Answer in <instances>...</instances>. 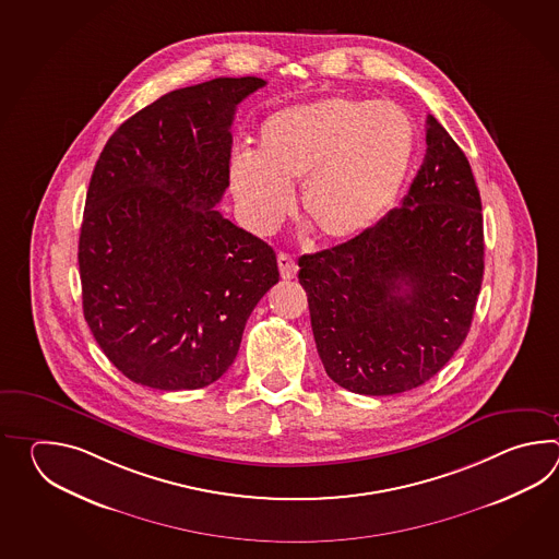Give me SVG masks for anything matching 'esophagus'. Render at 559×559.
Instances as JSON below:
<instances>
[{"mask_svg": "<svg viewBox=\"0 0 559 559\" xmlns=\"http://www.w3.org/2000/svg\"><path fill=\"white\" fill-rule=\"evenodd\" d=\"M277 265H280V274L284 280H294L297 275V263L289 253H280L277 255Z\"/></svg>", "mask_w": 559, "mask_h": 559, "instance_id": "34e87169", "label": "esophagus"}]
</instances>
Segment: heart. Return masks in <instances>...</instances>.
Returning a JSON list of instances; mask_svg holds the SVG:
<instances>
[{
  "label": "heart",
  "instance_id": "obj_1",
  "mask_svg": "<svg viewBox=\"0 0 559 559\" xmlns=\"http://www.w3.org/2000/svg\"><path fill=\"white\" fill-rule=\"evenodd\" d=\"M416 130L392 102L330 95L265 119L255 154L231 157L227 178L243 222L270 234L292 207L330 243H347L390 212L404 186Z\"/></svg>",
  "mask_w": 559,
  "mask_h": 559
}]
</instances>
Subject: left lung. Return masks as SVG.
Instances as JSON below:
<instances>
[{"label": "left lung", "instance_id": "left-lung-1", "mask_svg": "<svg viewBox=\"0 0 559 559\" xmlns=\"http://www.w3.org/2000/svg\"><path fill=\"white\" fill-rule=\"evenodd\" d=\"M402 205L332 250L299 258L321 364L361 395L419 388L464 344L484 280V215L462 147L433 116Z\"/></svg>", "mask_w": 559, "mask_h": 559}]
</instances>
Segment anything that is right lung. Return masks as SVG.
<instances>
[{"label": "right lung", "mask_w": 559, "mask_h": 559, "mask_svg": "<svg viewBox=\"0 0 559 559\" xmlns=\"http://www.w3.org/2000/svg\"><path fill=\"white\" fill-rule=\"evenodd\" d=\"M262 78H215L123 121L94 167L80 234L84 316L107 359L154 390H198L238 356L280 282L275 251L217 212L231 121Z\"/></svg>", "instance_id": "right-lung-1"}]
</instances>
